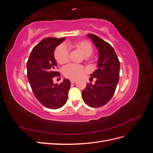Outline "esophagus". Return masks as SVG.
<instances>
[{
    "mask_svg": "<svg viewBox=\"0 0 153 153\" xmlns=\"http://www.w3.org/2000/svg\"><path fill=\"white\" fill-rule=\"evenodd\" d=\"M70 82H71V84H75V83H76V80H73V79H70Z\"/></svg>",
    "mask_w": 153,
    "mask_h": 153,
    "instance_id": "1",
    "label": "esophagus"
}]
</instances>
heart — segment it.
<instances>
[{
  "label": "heart",
  "mask_w": 153,
  "mask_h": 153,
  "mask_svg": "<svg viewBox=\"0 0 153 153\" xmlns=\"http://www.w3.org/2000/svg\"><path fill=\"white\" fill-rule=\"evenodd\" d=\"M69 50H76L85 57L86 61L90 59L89 55L92 53V47L89 41L85 40L68 42L63 45H60L54 52V58L59 64H64L68 61ZM85 73L84 67L76 64H68L63 68L64 75L70 79L76 80L79 78Z\"/></svg>",
  "instance_id": "1"
}]
</instances>
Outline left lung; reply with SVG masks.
<instances>
[{
  "label": "left lung",
  "mask_w": 153,
  "mask_h": 153,
  "mask_svg": "<svg viewBox=\"0 0 153 153\" xmlns=\"http://www.w3.org/2000/svg\"><path fill=\"white\" fill-rule=\"evenodd\" d=\"M98 49L99 59L97 69L91 74L90 79L96 78L95 84H87L82 91L84 102L91 107H100L112 98L119 78L120 62L114 48L108 43L94 34H88Z\"/></svg>",
  "instance_id": "obj_1"
}]
</instances>
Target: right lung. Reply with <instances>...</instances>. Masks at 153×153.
<instances>
[{
  "instance_id": "add662e5",
  "label": "right lung",
  "mask_w": 153,
  "mask_h": 153,
  "mask_svg": "<svg viewBox=\"0 0 153 153\" xmlns=\"http://www.w3.org/2000/svg\"><path fill=\"white\" fill-rule=\"evenodd\" d=\"M65 38H45L32 50L27 62V78L36 98L45 107L58 109L66 104L71 83L64 79L54 84L53 78L59 76L54 51Z\"/></svg>"
}]
</instances>
